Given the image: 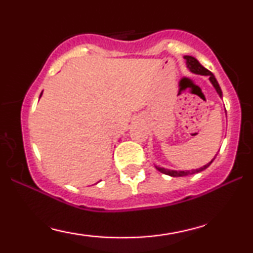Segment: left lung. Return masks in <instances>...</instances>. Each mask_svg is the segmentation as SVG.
<instances>
[{
    "label": "left lung",
    "mask_w": 253,
    "mask_h": 253,
    "mask_svg": "<svg viewBox=\"0 0 253 253\" xmlns=\"http://www.w3.org/2000/svg\"><path fill=\"white\" fill-rule=\"evenodd\" d=\"M184 59L187 60V66L188 69L193 72V74H196V75H203V76H210V81L211 83L213 84V86L215 88L216 92L219 94L220 97H222V91H221V88H220L219 83H217L216 78L214 77V75L211 74L210 70H207L206 68H203L201 64L199 63V60L195 59L194 57L191 56H184ZM216 157V156H215ZM215 157H214L213 159L210 162V163H207L206 165H203L202 168H199V169H194V170H181V171H177V170H170V169H165V168H161V167H157L156 165V169L158 171H161L162 173H165V175H169L171 177H183V176H188V175H194V173H197V172H201V171L207 169L210 165L213 163V161L215 159Z\"/></svg>",
    "instance_id": "8db88e82"
}]
</instances>
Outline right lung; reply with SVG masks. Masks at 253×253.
Returning a JSON list of instances; mask_svg holds the SVG:
<instances>
[{
  "label": "right lung",
  "mask_w": 253,
  "mask_h": 253,
  "mask_svg": "<svg viewBox=\"0 0 253 253\" xmlns=\"http://www.w3.org/2000/svg\"><path fill=\"white\" fill-rule=\"evenodd\" d=\"M42 94H40V97H42Z\"/></svg>",
  "instance_id": "add662e5"
}]
</instances>
